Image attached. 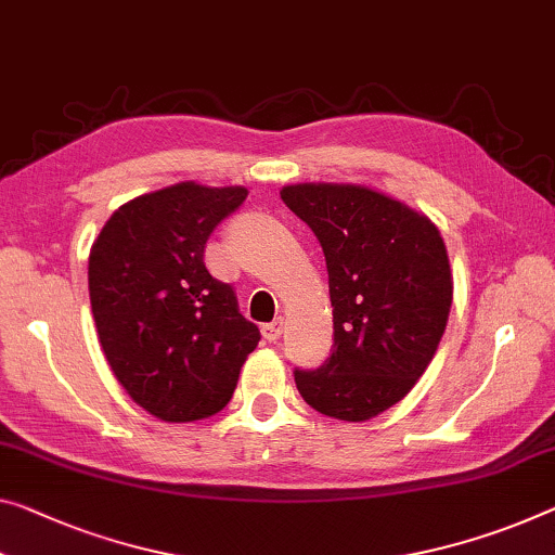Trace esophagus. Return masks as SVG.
<instances>
[{
	"label": "esophagus",
	"mask_w": 555,
	"mask_h": 555,
	"mask_svg": "<svg viewBox=\"0 0 555 555\" xmlns=\"http://www.w3.org/2000/svg\"><path fill=\"white\" fill-rule=\"evenodd\" d=\"M283 318H278V320H272V322H268V325H262L260 327V332H262V337L268 339V343H275V339H280V335H283Z\"/></svg>",
	"instance_id": "obj_1"
}]
</instances>
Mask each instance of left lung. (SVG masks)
Wrapping results in <instances>:
<instances>
[{
    "label": "left lung",
    "instance_id": "left-lung-1",
    "mask_svg": "<svg viewBox=\"0 0 555 555\" xmlns=\"http://www.w3.org/2000/svg\"><path fill=\"white\" fill-rule=\"evenodd\" d=\"M322 245L335 345L318 370H295L320 414L366 422L409 395L447 330L449 255L437 225L364 185L297 183L280 191Z\"/></svg>",
    "mask_w": 555,
    "mask_h": 555
}]
</instances>
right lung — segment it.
I'll return each mask as SVG.
<instances>
[{"instance_id": "add662e5", "label": "right lung", "mask_w": 555, "mask_h": 555, "mask_svg": "<svg viewBox=\"0 0 555 555\" xmlns=\"http://www.w3.org/2000/svg\"><path fill=\"white\" fill-rule=\"evenodd\" d=\"M245 198L241 185H168L118 208L91 245L101 349L133 402L164 422L218 414L260 343L235 289L203 262L210 233Z\"/></svg>"}]
</instances>
